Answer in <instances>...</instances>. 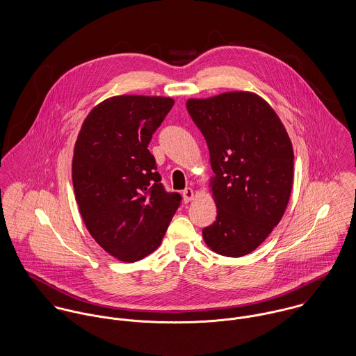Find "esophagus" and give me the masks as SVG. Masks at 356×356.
Returning a JSON list of instances; mask_svg holds the SVG:
<instances>
[{"mask_svg": "<svg viewBox=\"0 0 356 356\" xmlns=\"http://www.w3.org/2000/svg\"><path fill=\"white\" fill-rule=\"evenodd\" d=\"M194 197H195V193H194L193 188H186L183 191V200H184V203H188V202L194 200Z\"/></svg>", "mask_w": 356, "mask_h": 356, "instance_id": "34e87169", "label": "esophagus"}]
</instances>
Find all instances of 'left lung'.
Masks as SVG:
<instances>
[{
    "label": "left lung",
    "mask_w": 356,
    "mask_h": 356,
    "mask_svg": "<svg viewBox=\"0 0 356 356\" xmlns=\"http://www.w3.org/2000/svg\"><path fill=\"white\" fill-rule=\"evenodd\" d=\"M190 116L203 134L217 206L206 245L224 257L258 248L282 218L293 184V149L273 108L251 91L190 98Z\"/></svg>",
    "instance_id": "1"
}]
</instances>
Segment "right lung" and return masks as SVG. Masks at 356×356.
<instances>
[{"mask_svg":"<svg viewBox=\"0 0 356 356\" xmlns=\"http://www.w3.org/2000/svg\"><path fill=\"white\" fill-rule=\"evenodd\" d=\"M175 104L170 97L116 95L91 109L74 147L72 183L92 238L121 262L156 251L175 216L147 146Z\"/></svg>","mask_w":356,"mask_h":356,"instance_id":"1","label":"right lung"}]
</instances>
